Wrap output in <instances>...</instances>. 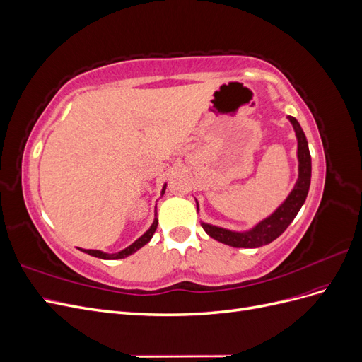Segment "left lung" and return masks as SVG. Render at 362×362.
Wrapping results in <instances>:
<instances>
[{"mask_svg":"<svg viewBox=\"0 0 362 362\" xmlns=\"http://www.w3.org/2000/svg\"><path fill=\"white\" fill-rule=\"evenodd\" d=\"M288 120L291 122L296 137H298V158H299V178L296 182L294 189L288 194V198L281 204L276 211L270 214L264 221L259 222L257 226H254L250 231L246 233H235L229 231L225 228L213 226L208 223H201L204 231L210 235L211 238L217 240V242L225 243L233 247H259L269 245L273 240L278 238L287 226L293 222L296 214L299 213L300 206L303 205L306 194L310 190L311 182V156L308 149V141L303 134V129L300 128L299 122L293 116H288ZM198 205V202H196Z\"/></svg>","mask_w":362,"mask_h":362,"instance_id":"obj_1","label":"left lung"}]
</instances>
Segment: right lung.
I'll use <instances>...</instances> for the list:
<instances>
[{
    "mask_svg": "<svg viewBox=\"0 0 362 362\" xmlns=\"http://www.w3.org/2000/svg\"><path fill=\"white\" fill-rule=\"evenodd\" d=\"M164 190H166V185H164V187H163L161 194L164 193ZM157 225H158V221L156 218L154 223L151 225V228L148 229V231H146L144 235H141L140 238H137L136 242H134L133 245H129L127 249L117 252V254H104V252H101V250H92V249H81V250L86 252V254L92 255V257H98V258H103V259H119V258H125V257H128V255H131V254H134L136 250H139L141 246H145V245L149 242V240L152 238V235H154V233H156Z\"/></svg>",
    "mask_w": 362,
    "mask_h": 362,
    "instance_id": "add662e5",
    "label": "right lung"
}]
</instances>
